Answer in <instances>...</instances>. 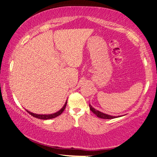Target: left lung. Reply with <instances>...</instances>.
Here are the masks:
<instances>
[{
  "mask_svg": "<svg viewBox=\"0 0 157 157\" xmlns=\"http://www.w3.org/2000/svg\"><path fill=\"white\" fill-rule=\"evenodd\" d=\"M89 107H90V111H91L93 113H95V114L96 115V116H97V117H99V118H102V119H108V120H109V119H113V118L117 117H116V116H109V115H108V114H106V113H104L101 112V111L95 109V108H93V107L91 106V105H90V104H89ZM118 117H120V116H118ZM120 117H121V116H120Z\"/></svg>",
  "mask_w": 157,
  "mask_h": 157,
  "instance_id": "left-lung-1",
  "label": "left lung"
}]
</instances>
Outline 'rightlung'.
Here are the masks:
<instances>
[{"mask_svg": "<svg viewBox=\"0 0 157 157\" xmlns=\"http://www.w3.org/2000/svg\"><path fill=\"white\" fill-rule=\"evenodd\" d=\"M67 101H66L64 105L62 107V109L60 110H59L58 111H57V112H56L54 113H52V114H36V113H32L31 112V111H29L28 110H26V111H27L31 116H33L34 117H36V118H38V119H41V120H49V119H52V118H54L56 117H57L58 116H60V115L63 112L64 110L65 109V107L66 106H67Z\"/></svg>", "mask_w": 157, "mask_h": 157, "instance_id": "obj_1", "label": "right lung"}]
</instances>
